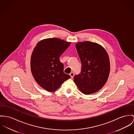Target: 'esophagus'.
Wrapping results in <instances>:
<instances>
[{
	"label": "esophagus",
	"instance_id": "obj_1",
	"mask_svg": "<svg viewBox=\"0 0 134 134\" xmlns=\"http://www.w3.org/2000/svg\"><path fill=\"white\" fill-rule=\"evenodd\" d=\"M70 76H71V78H73V76H74V72H71V73H70Z\"/></svg>",
	"mask_w": 134,
	"mask_h": 134
}]
</instances>
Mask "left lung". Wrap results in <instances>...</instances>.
Masks as SVG:
<instances>
[{
  "label": "left lung",
  "instance_id": "1",
  "mask_svg": "<svg viewBox=\"0 0 134 134\" xmlns=\"http://www.w3.org/2000/svg\"><path fill=\"white\" fill-rule=\"evenodd\" d=\"M76 48L82 63L81 72L74 82L84 94L96 92L107 82L110 71L108 53L100 45L90 41L79 42Z\"/></svg>",
  "mask_w": 134,
  "mask_h": 134
}]
</instances>
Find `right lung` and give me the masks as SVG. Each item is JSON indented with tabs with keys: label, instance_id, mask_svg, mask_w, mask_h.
<instances>
[{
	"label": "right lung",
	"instance_id": "1",
	"mask_svg": "<svg viewBox=\"0 0 134 134\" xmlns=\"http://www.w3.org/2000/svg\"><path fill=\"white\" fill-rule=\"evenodd\" d=\"M70 45L60 39L48 38L39 42L33 50L31 71L38 85L47 91H55L71 77L64 72V65L59 59Z\"/></svg>",
	"mask_w": 134,
	"mask_h": 134
}]
</instances>
